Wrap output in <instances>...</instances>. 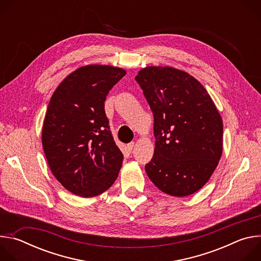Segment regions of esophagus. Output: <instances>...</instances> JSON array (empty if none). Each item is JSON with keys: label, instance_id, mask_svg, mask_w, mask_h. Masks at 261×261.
Returning <instances> with one entry per match:
<instances>
[{"label": "esophagus", "instance_id": "obj_1", "mask_svg": "<svg viewBox=\"0 0 261 261\" xmlns=\"http://www.w3.org/2000/svg\"><path fill=\"white\" fill-rule=\"evenodd\" d=\"M134 145H135V143L134 142H130L128 145H127V150L129 151V152H131L132 150H133V147H134Z\"/></svg>", "mask_w": 261, "mask_h": 261}]
</instances>
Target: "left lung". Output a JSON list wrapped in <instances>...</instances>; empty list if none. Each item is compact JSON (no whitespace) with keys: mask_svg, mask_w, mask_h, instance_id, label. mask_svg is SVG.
Segmentation results:
<instances>
[{"mask_svg":"<svg viewBox=\"0 0 261 261\" xmlns=\"http://www.w3.org/2000/svg\"><path fill=\"white\" fill-rule=\"evenodd\" d=\"M135 81L154 115L155 152L145 172L162 192L176 197L201 189L223 152V122L204 87L189 73L148 66Z\"/></svg>","mask_w":261,"mask_h":261,"instance_id":"8db88e82","label":"left lung"}]
</instances>
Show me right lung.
Here are the masks:
<instances>
[{
    "instance_id": "add662e5",
    "label": "right lung",
    "mask_w": 261,
    "mask_h": 261,
    "mask_svg": "<svg viewBox=\"0 0 261 261\" xmlns=\"http://www.w3.org/2000/svg\"><path fill=\"white\" fill-rule=\"evenodd\" d=\"M126 71L109 65L83 66L53 94L42 127V146L55 177L69 192L89 198L117 179L123 154L116 144L104 101Z\"/></svg>"
}]
</instances>
